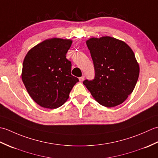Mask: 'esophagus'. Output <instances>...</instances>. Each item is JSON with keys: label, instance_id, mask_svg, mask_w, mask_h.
Wrapping results in <instances>:
<instances>
[{"label": "esophagus", "instance_id": "34e87169", "mask_svg": "<svg viewBox=\"0 0 158 158\" xmlns=\"http://www.w3.org/2000/svg\"><path fill=\"white\" fill-rule=\"evenodd\" d=\"M84 78H85V77H84V76H82V77H79V79L80 81H83V80H84Z\"/></svg>", "mask_w": 158, "mask_h": 158}]
</instances>
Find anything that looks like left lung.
<instances>
[{"label":"left lung","instance_id":"obj_1","mask_svg":"<svg viewBox=\"0 0 158 158\" xmlns=\"http://www.w3.org/2000/svg\"><path fill=\"white\" fill-rule=\"evenodd\" d=\"M95 69L92 81H83L100 105L114 107L123 103L133 92L140 68L130 46L110 36L86 41Z\"/></svg>","mask_w":158,"mask_h":158}]
</instances>
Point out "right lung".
<instances>
[{
	"label": "right lung",
	"instance_id": "right-lung-1",
	"mask_svg": "<svg viewBox=\"0 0 158 158\" xmlns=\"http://www.w3.org/2000/svg\"><path fill=\"white\" fill-rule=\"evenodd\" d=\"M70 39L52 38L39 43L26 55L22 79L34 101L47 109H56L69 99L78 78L71 75L66 54Z\"/></svg>",
	"mask_w": 158,
	"mask_h": 158
}]
</instances>
